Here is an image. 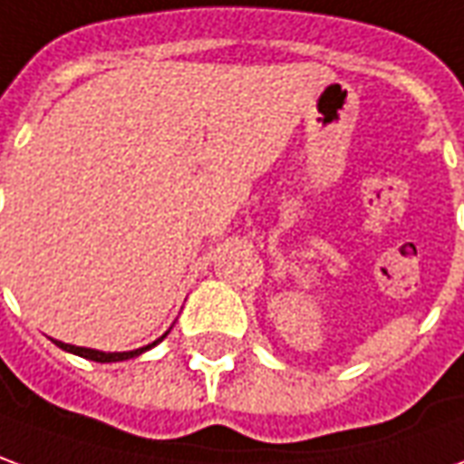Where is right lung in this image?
I'll list each match as a JSON object with an SVG mask.
<instances>
[{
  "instance_id": "right-lung-1",
  "label": "right lung",
  "mask_w": 464,
  "mask_h": 464,
  "mask_svg": "<svg viewBox=\"0 0 464 464\" xmlns=\"http://www.w3.org/2000/svg\"><path fill=\"white\" fill-rule=\"evenodd\" d=\"M172 330V327H169ZM169 330L164 332L160 340H154V343L144 344V347H140V350H130V353H102V350H92V347H77V344H67V343H59V340H54V344L57 347H62L64 353H72V354H80V357H84V360H92V362H121V360H132V357H140L142 353H147V350H152L154 344H160L169 334Z\"/></svg>"
}]
</instances>
